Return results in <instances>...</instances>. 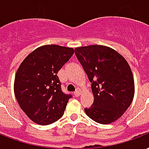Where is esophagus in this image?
<instances>
[{"label": "esophagus", "instance_id": "34e87169", "mask_svg": "<svg viewBox=\"0 0 149 149\" xmlns=\"http://www.w3.org/2000/svg\"><path fill=\"white\" fill-rule=\"evenodd\" d=\"M81 92L80 90H77V91H75L74 93V95H75L76 97H78V96L81 95Z\"/></svg>", "mask_w": 149, "mask_h": 149}]
</instances>
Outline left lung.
<instances>
[{
    "instance_id": "1",
    "label": "left lung",
    "mask_w": 149,
    "mask_h": 149,
    "mask_svg": "<svg viewBox=\"0 0 149 149\" xmlns=\"http://www.w3.org/2000/svg\"><path fill=\"white\" fill-rule=\"evenodd\" d=\"M74 53L92 83L94 102L85 108L86 115L100 124L116 121L128 109L134 95L127 61L115 49L102 45L77 47Z\"/></svg>"
}]
</instances>
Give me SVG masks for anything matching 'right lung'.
Masks as SVG:
<instances>
[{"instance_id":"1","label":"right lung","mask_w":149,"mask_h":149,"mask_svg":"<svg viewBox=\"0 0 149 149\" xmlns=\"http://www.w3.org/2000/svg\"><path fill=\"white\" fill-rule=\"evenodd\" d=\"M74 52L73 48L45 45L21 63L15 78V95L21 109L36 124H50L63 116L71 95L62 92L56 74Z\"/></svg>"}]
</instances>
